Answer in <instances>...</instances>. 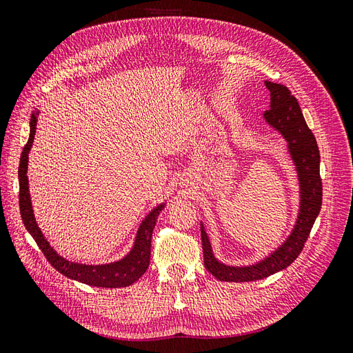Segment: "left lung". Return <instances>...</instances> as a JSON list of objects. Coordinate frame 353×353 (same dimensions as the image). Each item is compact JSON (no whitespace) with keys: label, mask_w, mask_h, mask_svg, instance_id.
Masks as SVG:
<instances>
[{"label":"left lung","mask_w":353,"mask_h":353,"mask_svg":"<svg viewBox=\"0 0 353 353\" xmlns=\"http://www.w3.org/2000/svg\"><path fill=\"white\" fill-rule=\"evenodd\" d=\"M271 101L270 110L263 113L265 122L279 132L287 143L288 154L296 168L299 181V212L288 237L268 256L252 265H228L221 262L212 249L205 223L200 222L203 256L206 270L219 281L248 283L266 279L292 265L309 237L314 222L323 205V184L319 176V150L309 130L303 113L292 91L281 83L265 81Z\"/></svg>","instance_id":"obj_1"}]
</instances>
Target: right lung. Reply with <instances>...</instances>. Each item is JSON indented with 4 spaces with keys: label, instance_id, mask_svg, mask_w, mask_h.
<instances>
[{
    "label": "right lung",
    "instance_id": "1",
    "mask_svg": "<svg viewBox=\"0 0 353 353\" xmlns=\"http://www.w3.org/2000/svg\"><path fill=\"white\" fill-rule=\"evenodd\" d=\"M38 114L39 110L34 112L30 116L29 140L23 148L22 156H20L19 165V206L25 228L29 231L30 236L34 237L47 261L52 265V268H56V271L68 276V279L101 288H119L134 284L137 280H140V276L147 271L148 265H150L153 228L156 225L157 216L160 215V212L165 209L166 203H160V205H157L147 213V216L141 221L140 227H138L131 250L128 252L122 259L110 263L88 265L72 262L66 258H63V256L59 254L54 250V248L47 241L44 234H42L41 228L38 227L34 215V208H32L30 201L29 181L26 174L29 152L32 148V144H34V138L37 132Z\"/></svg>",
    "mask_w": 353,
    "mask_h": 353
}]
</instances>
